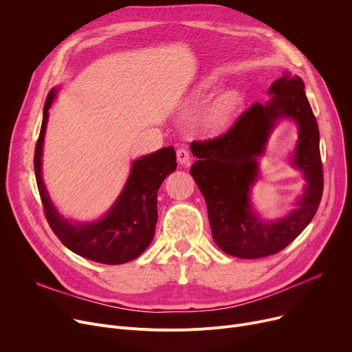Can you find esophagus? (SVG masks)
Masks as SVG:
<instances>
[{
    "instance_id": "34e87169",
    "label": "esophagus",
    "mask_w": 352,
    "mask_h": 352,
    "mask_svg": "<svg viewBox=\"0 0 352 352\" xmlns=\"http://www.w3.org/2000/svg\"><path fill=\"white\" fill-rule=\"evenodd\" d=\"M177 160H178V162L179 164H182V166H190L191 164V153H190V150H186V148H179L178 151H177Z\"/></svg>"
}]
</instances>
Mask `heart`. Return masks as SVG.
<instances>
[{
	"mask_svg": "<svg viewBox=\"0 0 352 352\" xmlns=\"http://www.w3.org/2000/svg\"><path fill=\"white\" fill-rule=\"evenodd\" d=\"M215 86V82L214 80H205L202 85H201V90L205 91V90H209L212 89ZM239 103V95L236 91H229L226 93V95H223L214 106L212 109H210L206 114V126L209 129L212 130H221L223 129L229 120L230 117L233 114V111H235L236 106Z\"/></svg>",
	"mask_w": 352,
	"mask_h": 352,
	"instance_id": "1",
	"label": "heart"
}]
</instances>
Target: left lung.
Returning <instances> with one entry per match:
<instances>
[{"label":"left lung","instance_id":"1","mask_svg":"<svg viewBox=\"0 0 352 352\" xmlns=\"http://www.w3.org/2000/svg\"><path fill=\"white\" fill-rule=\"evenodd\" d=\"M267 103H254L225 134L192 142L198 158L191 167L201 190L215 243L228 254L259 259L283 250L314 218L322 197V162L316 116L300 76L286 72L269 89ZM293 118L299 126L294 163L308 181L298 208L285 219L263 223L248 202L250 186L258 173L256 157L265 148L278 118Z\"/></svg>","mask_w":352,"mask_h":352}]
</instances>
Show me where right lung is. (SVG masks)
<instances>
[{
  "label": "right lung",
  "mask_w": 352,
  "mask_h": 352,
  "mask_svg": "<svg viewBox=\"0 0 352 352\" xmlns=\"http://www.w3.org/2000/svg\"><path fill=\"white\" fill-rule=\"evenodd\" d=\"M56 90L43 106V119L35 147L34 168L45 217L59 241L74 253L93 262L122 265L135 259L151 243L157 223V194L162 181L177 168L173 146L133 161L124 188L109 212L99 221L75 223L66 221L52 204L42 179V146L48 110Z\"/></svg>",
  "instance_id": "right-lung-1"
}]
</instances>
